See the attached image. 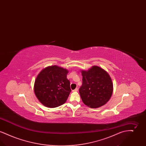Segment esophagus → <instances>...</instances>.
<instances>
[{
    "label": "esophagus",
    "mask_w": 146,
    "mask_h": 146,
    "mask_svg": "<svg viewBox=\"0 0 146 146\" xmlns=\"http://www.w3.org/2000/svg\"><path fill=\"white\" fill-rule=\"evenodd\" d=\"M78 91V88H76V89H75L74 90H73V92H77Z\"/></svg>",
    "instance_id": "obj_1"
}]
</instances>
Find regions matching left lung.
I'll return each instance as SVG.
<instances>
[{"instance_id": "8db88e82", "label": "left lung", "mask_w": 146, "mask_h": 146, "mask_svg": "<svg viewBox=\"0 0 146 146\" xmlns=\"http://www.w3.org/2000/svg\"><path fill=\"white\" fill-rule=\"evenodd\" d=\"M83 84L79 94L84 104L95 108L106 104L111 98L113 85L109 74L103 68L94 66L88 70H81Z\"/></svg>"}]
</instances>
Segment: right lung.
<instances>
[{
	"mask_svg": "<svg viewBox=\"0 0 146 146\" xmlns=\"http://www.w3.org/2000/svg\"><path fill=\"white\" fill-rule=\"evenodd\" d=\"M68 70L57 66H48L38 74L35 80L34 92L39 102L49 108L64 104L71 89L67 78Z\"/></svg>",
	"mask_w": 146,
	"mask_h": 146,
	"instance_id": "add662e5",
	"label": "right lung"
}]
</instances>
